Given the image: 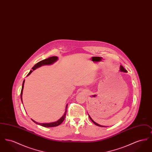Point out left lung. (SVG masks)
Here are the masks:
<instances>
[{
	"label": "left lung",
	"mask_w": 152,
	"mask_h": 152,
	"mask_svg": "<svg viewBox=\"0 0 152 152\" xmlns=\"http://www.w3.org/2000/svg\"><path fill=\"white\" fill-rule=\"evenodd\" d=\"M120 72H127V71L124 69V68L123 67V66H121V65H120ZM88 116H89V118L91 119V120L93 122V123H94V124L96 125H97V126H100V127H107V126H102V125H100V124H97V123H96V122H94V121L92 119V118L90 117V116L89 115V114H88Z\"/></svg>",
	"instance_id": "left-lung-1"
}]
</instances>
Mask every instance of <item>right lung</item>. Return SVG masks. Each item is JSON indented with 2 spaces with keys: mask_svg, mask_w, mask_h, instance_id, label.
<instances>
[{
  "mask_svg": "<svg viewBox=\"0 0 152 152\" xmlns=\"http://www.w3.org/2000/svg\"><path fill=\"white\" fill-rule=\"evenodd\" d=\"M58 60V58L57 56H52V57H50V58H46V59H44L43 60L39 62H38L37 63H36L35 65H34L32 69V71H30V72L28 73V74L27 75V76L29 75L34 70H35L37 68L43 66V65H51L52 64H53L54 63H55L57 60ZM24 82H25V80H24L23 82V84H22V91H21V94H20V97H21V100L22 101V94H23V88H24ZM67 107H68V104L66 105V107H65V111L64 113V115H63V116L58 120L57 121H55V122H52V123H39L36 122L35 121H34V120L31 119L35 123H36V124H38L39 125H41L42 126L44 127H55V126H57L58 125H60L61 123H63V121L64 120L65 118V115H66V111H67Z\"/></svg>",
  "mask_w": 152,
  "mask_h": 152,
  "instance_id": "1",
  "label": "right lung"
}]
</instances>
